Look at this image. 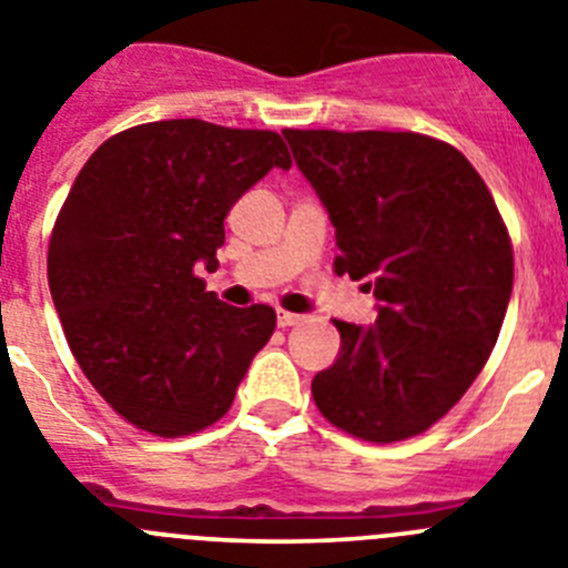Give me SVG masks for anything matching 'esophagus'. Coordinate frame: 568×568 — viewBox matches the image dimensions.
<instances>
[{
    "mask_svg": "<svg viewBox=\"0 0 568 568\" xmlns=\"http://www.w3.org/2000/svg\"><path fill=\"white\" fill-rule=\"evenodd\" d=\"M296 322H303V314H291V311H277V325L280 328H291Z\"/></svg>",
    "mask_w": 568,
    "mask_h": 568,
    "instance_id": "34e87169",
    "label": "esophagus"
}]
</instances>
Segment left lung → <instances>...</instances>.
Masks as SVG:
<instances>
[{
	"label": "left lung",
	"instance_id": "8db88e82",
	"mask_svg": "<svg viewBox=\"0 0 568 568\" xmlns=\"http://www.w3.org/2000/svg\"><path fill=\"white\" fill-rule=\"evenodd\" d=\"M336 229V274L367 280L373 325L334 320L320 413L376 444L436 424L487 365L513 294V243L456 146L418 132L283 130Z\"/></svg>",
	"mask_w": 568,
	"mask_h": 568
}]
</instances>
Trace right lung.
<instances>
[{
    "instance_id": "right-lung-1",
    "label": "right lung",
    "mask_w": 568,
    "mask_h": 568,
    "mask_svg": "<svg viewBox=\"0 0 568 568\" xmlns=\"http://www.w3.org/2000/svg\"><path fill=\"white\" fill-rule=\"evenodd\" d=\"M283 138L197 119L112 135L75 178L48 252L61 328L112 410L163 438L232 407L277 314L234 308L195 274L217 268L229 209L274 170Z\"/></svg>"
}]
</instances>
